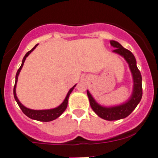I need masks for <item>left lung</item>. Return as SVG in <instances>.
<instances>
[{
    "mask_svg": "<svg viewBox=\"0 0 158 158\" xmlns=\"http://www.w3.org/2000/svg\"><path fill=\"white\" fill-rule=\"evenodd\" d=\"M110 45L115 48L113 52L120 55L127 62L133 77V91L129 99L120 105L104 106L98 103L89 90H87V96L89 97L90 106L93 111L103 120H117L126 118L137 107L142 98V77L140 71L137 66V61L135 57L129 50L123 48L119 42L116 41H110Z\"/></svg>",
    "mask_w": 158,
    "mask_h": 158,
    "instance_id": "obj_1",
    "label": "left lung"
}]
</instances>
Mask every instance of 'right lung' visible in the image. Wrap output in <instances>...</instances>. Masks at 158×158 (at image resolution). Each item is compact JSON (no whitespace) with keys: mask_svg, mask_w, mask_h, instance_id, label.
Listing matches in <instances>:
<instances>
[{"mask_svg":"<svg viewBox=\"0 0 158 158\" xmlns=\"http://www.w3.org/2000/svg\"><path fill=\"white\" fill-rule=\"evenodd\" d=\"M38 44H37V45H35L31 50L27 52L25 54V56H24V57L23 58V60H22V62H21V66H20V68L18 69V72H17L16 73V76H15V86H14V96H15V100H16L17 103L18 104V106H19V107L21 108V110H22L23 113H24L27 117L31 118V119H32V120H38V121L49 122V121H52V120H56V119H57V118L59 117V116L62 114V113L65 111V109L67 108V106H68V100H69V95L71 94V93L73 92V89L76 87V84L75 85H73V86L69 90L68 93H67L66 96H65L63 102H62L59 106L56 107V108L48 109V110H31V109H29L27 108V107L24 106L20 102L16 94V86H17V82H18V76H19L20 72H21L23 65H24V61H25L26 58L31 54V52L32 51H34V49L38 46Z\"/></svg>","mask_w":158,"mask_h":158,"instance_id":"1","label":"right lung"}]
</instances>
